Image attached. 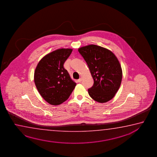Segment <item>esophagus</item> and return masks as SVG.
Listing matches in <instances>:
<instances>
[{
    "label": "esophagus",
    "instance_id": "34e87169",
    "mask_svg": "<svg viewBox=\"0 0 157 157\" xmlns=\"http://www.w3.org/2000/svg\"><path fill=\"white\" fill-rule=\"evenodd\" d=\"M82 78L81 77H80V78L78 80V82H81V81H82Z\"/></svg>",
    "mask_w": 157,
    "mask_h": 157
}]
</instances>
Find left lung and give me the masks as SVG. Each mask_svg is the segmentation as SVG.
Returning <instances> with one entry per match:
<instances>
[{
  "instance_id": "1",
  "label": "left lung",
  "mask_w": 157,
  "mask_h": 157,
  "mask_svg": "<svg viewBox=\"0 0 157 157\" xmlns=\"http://www.w3.org/2000/svg\"><path fill=\"white\" fill-rule=\"evenodd\" d=\"M85 59L94 80L88 90L93 100L105 103L112 99L120 88L122 71L115 55L107 48L96 45H89L78 48Z\"/></svg>"
}]
</instances>
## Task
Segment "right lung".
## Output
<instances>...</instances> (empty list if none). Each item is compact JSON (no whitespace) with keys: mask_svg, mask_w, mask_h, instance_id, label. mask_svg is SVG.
<instances>
[{"mask_svg":"<svg viewBox=\"0 0 157 157\" xmlns=\"http://www.w3.org/2000/svg\"><path fill=\"white\" fill-rule=\"evenodd\" d=\"M72 49L60 48L43 57L34 72V82L40 95L47 102L59 105L67 100L76 83L63 64Z\"/></svg>","mask_w":157,"mask_h":157,"instance_id":"obj_1","label":"right lung"}]
</instances>
